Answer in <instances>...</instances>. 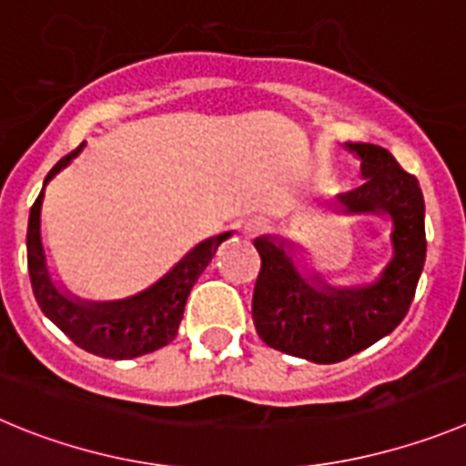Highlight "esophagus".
<instances>
[{"label": "esophagus", "instance_id": "esophagus-1", "mask_svg": "<svg viewBox=\"0 0 466 466\" xmlns=\"http://www.w3.org/2000/svg\"><path fill=\"white\" fill-rule=\"evenodd\" d=\"M264 228H267V223H264L262 218H248V220H243L241 223V234H246V237H255V234L262 232Z\"/></svg>", "mask_w": 466, "mask_h": 466}]
</instances>
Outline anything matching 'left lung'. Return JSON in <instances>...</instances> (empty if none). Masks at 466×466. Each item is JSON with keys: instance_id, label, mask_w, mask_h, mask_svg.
Returning <instances> with one entry per match:
<instances>
[{"instance_id": "1", "label": "left lung", "mask_w": 466, "mask_h": 466, "mask_svg": "<svg viewBox=\"0 0 466 466\" xmlns=\"http://www.w3.org/2000/svg\"><path fill=\"white\" fill-rule=\"evenodd\" d=\"M360 157L364 183L334 199L350 216L385 213L392 220V259L371 285L332 288L320 276L306 280L292 259V243L258 237L262 267L253 292L259 339L280 353L334 364L360 353L404 320L425 264V202L416 176L385 148L346 144Z\"/></svg>"}]
</instances>
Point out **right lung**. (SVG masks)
<instances>
[{"instance_id":"1","label":"right lung","mask_w":466,"mask_h":466,"mask_svg":"<svg viewBox=\"0 0 466 466\" xmlns=\"http://www.w3.org/2000/svg\"><path fill=\"white\" fill-rule=\"evenodd\" d=\"M83 146L86 144L65 155L48 171L44 187L81 153ZM41 204H44V190L29 211L27 225V267L36 301L41 311L78 348L108 360L141 358L174 341L192 285L208 267L218 246L232 237V232H225L195 246L169 274L162 276L157 283L139 295L120 301H81L56 288L50 279L44 243H41Z\"/></svg>"}]
</instances>
